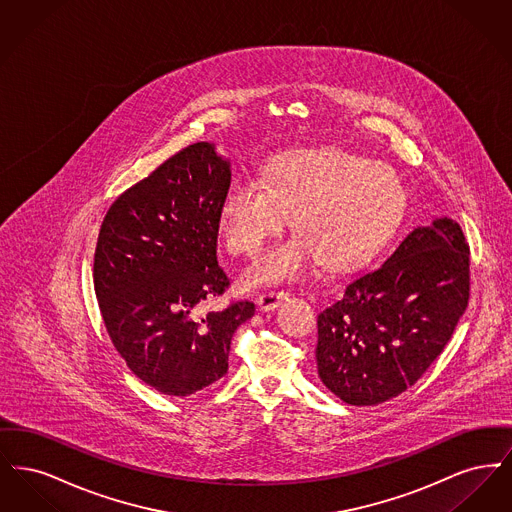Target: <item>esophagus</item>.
Returning a JSON list of instances; mask_svg holds the SVG:
<instances>
[{"instance_id":"1","label":"esophagus","mask_w":512,"mask_h":512,"mask_svg":"<svg viewBox=\"0 0 512 512\" xmlns=\"http://www.w3.org/2000/svg\"><path fill=\"white\" fill-rule=\"evenodd\" d=\"M286 297H288V293L286 292H274V290L263 292L257 297V307H259L261 311H274L276 307L282 305V301H284Z\"/></svg>"}]
</instances>
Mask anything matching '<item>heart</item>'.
I'll return each instance as SVG.
<instances>
[{
	"mask_svg": "<svg viewBox=\"0 0 512 512\" xmlns=\"http://www.w3.org/2000/svg\"><path fill=\"white\" fill-rule=\"evenodd\" d=\"M405 199L386 165L343 149H303L276 157L263 180H232L220 199L219 226L232 255L257 257L292 211L301 238L274 247L247 274V284H270L307 274L318 259L328 268L363 263L388 242Z\"/></svg>",
	"mask_w": 512,
	"mask_h": 512,
	"instance_id": "obj_1",
	"label": "heart"
}]
</instances>
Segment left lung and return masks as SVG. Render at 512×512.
Masks as SVG:
<instances>
[{
    "mask_svg": "<svg viewBox=\"0 0 512 512\" xmlns=\"http://www.w3.org/2000/svg\"><path fill=\"white\" fill-rule=\"evenodd\" d=\"M468 297L470 247L459 222L414 228L318 315L320 380L347 405L397 397L441 355Z\"/></svg>",
    "mask_w": 512,
    "mask_h": 512,
    "instance_id": "8db88e82",
    "label": "left lung"
}]
</instances>
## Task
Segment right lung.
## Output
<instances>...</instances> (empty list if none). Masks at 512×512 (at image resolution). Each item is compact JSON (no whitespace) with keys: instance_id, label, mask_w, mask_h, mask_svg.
Wrapping results in <instances>:
<instances>
[{"instance_id":"right-lung-1","label":"right lung","mask_w":512,"mask_h":512,"mask_svg":"<svg viewBox=\"0 0 512 512\" xmlns=\"http://www.w3.org/2000/svg\"><path fill=\"white\" fill-rule=\"evenodd\" d=\"M230 165L207 142L184 147L122 192L99 228L94 288L128 368L165 395H192L228 372L232 336L251 301L203 313L230 288L217 261Z\"/></svg>"}]
</instances>
